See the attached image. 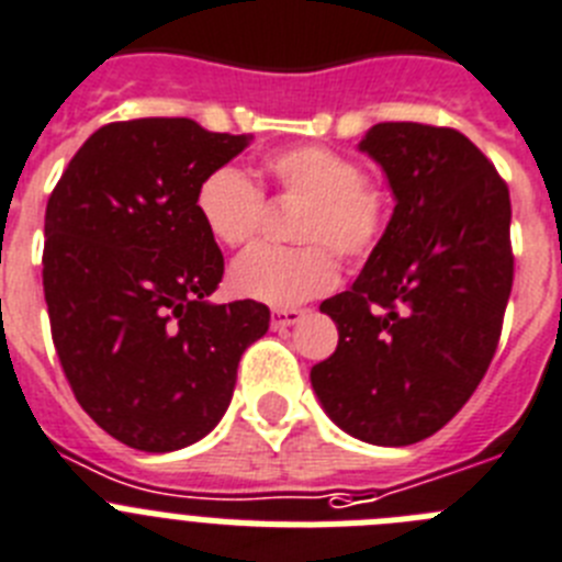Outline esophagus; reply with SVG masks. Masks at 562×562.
Returning a JSON list of instances; mask_svg holds the SVG:
<instances>
[{
	"instance_id": "obj_1",
	"label": "esophagus",
	"mask_w": 562,
	"mask_h": 562,
	"mask_svg": "<svg viewBox=\"0 0 562 562\" xmlns=\"http://www.w3.org/2000/svg\"><path fill=\"white\" fill-rule=\"evenodd\" d=\"M302 316H305V311H302V308H277L274 314H271V328H274V330L294 328Z\"/></svg>"
}]
</instances>
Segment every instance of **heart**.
<instances>
[{"label": "heart", "mask_w": 562, "mask_h": 562, "mask_svg": "<svg viewBox=\"0 0 562 562\" xmlns=\"http://www.w3.org/2000/svg\"><path fill=\"white\" fill-rule=\"evenodd\" d=\"M271 187L285 198H302L294 237L302 246H260L232 266V288L240 296L291 308L330 291L339 277L336 257L364 260L390 226L393 198L362 172L350 155L330 146L300 144L266 155L260 164ZM200 223L226 248L257 240L266 221V198L251 178L221 166L200 180L194 194Z\"/></svg>", "instance_id": "obj_1"}]
</instances>
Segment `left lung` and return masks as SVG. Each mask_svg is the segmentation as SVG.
Segmentation results:
<instances>
[{"label":"left lung","instance_id":"left-lung-1","mask_svg":"<svg viewBox=\"0 0 562 562\" xmlns=\"http://www.w3.org/2000/svg\"><path fill=\"white\" fill-rule=\"evenodd\" d=\"M359 149L396 209L353 288L319 305L339 345L311 384L345 432L407 447L470 402L495 356L515 277L509 189L450 126L384 121Z\"/></svg>","mask_w":562,"mask_h":562}]
</instances>
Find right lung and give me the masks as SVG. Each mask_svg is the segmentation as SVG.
Returning a JSON list of instances; mask_svg holds the SVG:
<instances>
[{"label": "right lung", "mask_w": 562, "mask_h": 562, "mask_svg": "<svg viewBox=\"0 0 562 562\" xmlns=\"http://www.w3.org/2000/svg\"><path fill=\"white\" fill-rule=\"evenodd\" d=\"M246 144L192 119L115 121L47 200L42 282L58 362L87 416L133 450L212 432L243 350L271 322L262 302H209L223 254L194 209L200 180Z\"/></svg>", "instance_id": "right-lung-1"}]
</instances>
